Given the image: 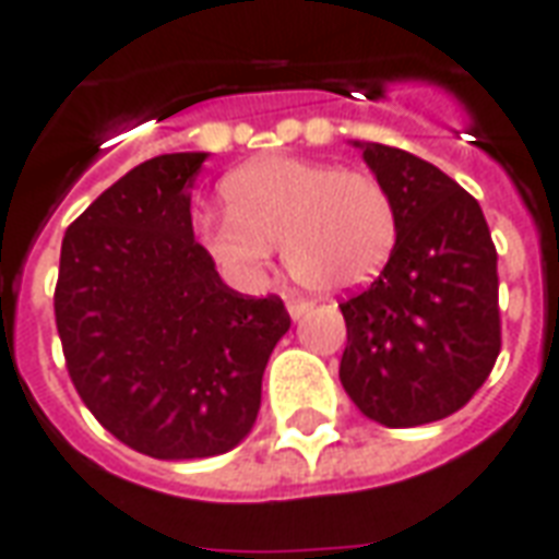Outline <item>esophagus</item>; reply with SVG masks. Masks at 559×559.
I'll return each instance as SVG.
<instances>
[{"mask_svg":"<svg viewBox=\"0 0 559 559\" xmlns=\"http://www.w3.org/2000/svg\"><path fill=\"white\" fill-rule=\"evenodd\" d=\"M287 311H290V318L293 320H299L302 314H308L311 311V302H306V299H287Z\"/></svg>","mask_w":559,"mask_h":559,"instance_id":"1","label":"esophagus"}]
</instances>
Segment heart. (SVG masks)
Returning a JSON list of instances; mask_svg holds the SVG:
<instances>
[{"label": "heart", "mask_w": 559, "mask_h": 559, "mask_svg": "<svg viewBox=\"0 0 559 559\" xmlns=\"http://www.w3.org/2000/svg\"><path fill=\"white\" fill-rule=\"evenodd\" d=\"M229 212H202L197 241L236 287L257 290L275 245L302 287L357 290L384 269L396 245V212L378 178L320 159L257 157L221 185Z\"/></svg>", "instance_id": "1"}]
</instances>
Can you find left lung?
Here are the masks:
<instances>
[{
	"mask_svg": "<svg viewBox=\"0 0 559 559\" xmlns=\"http://www.w3.org/2000/svg\"><path fill=\"white\" fill-rule=\"evenodd\" d=\"M354 144L393 202L396 245L384 272L338 306V378L369 420L420 427L463 408L497 362V248L481 205L442 169L400 147Z\"/></svg>",
	"mask_w": 559,
	"mask_h": 559,
	"instance_id": "8db88e82",
	"label": "left lung"
}]
</instances>
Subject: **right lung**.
<instances>
[{"mask_svg": "<svg viewBox=\"0 0 559 559\" xmlns=\"http://www.w3.org/2000/svg\"><path fill=\"white\" fill-rule=\"evenodd\" d=\"M205 157L130 169L66 229L60 251L53 314L75 390L115 439L157 460L233 451L290 330L278 296L229 290L193 239L190 187Z\"/></svg>", "mask_w": 559, "mask_h": 559, "instance_id": "add662e5", "label": "right lung"}]
</instances>
